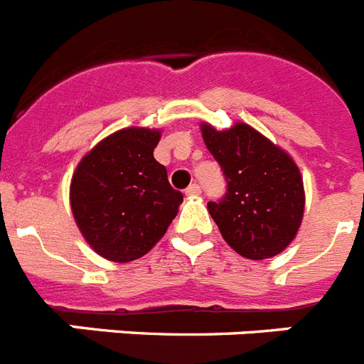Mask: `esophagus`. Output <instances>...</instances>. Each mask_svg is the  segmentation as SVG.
I'll use <instances>...</instances> for the list:
<instances>
[{"mask_svg":"<svg viewBox=\"0 0 364 364\" xmlns=\"http://www.w3.org/2000/svg\"><path fill=\"white\" fill-rule=\"evenodd\" d=\"M185 194L188 196V198H198V196L201 194V186L196 185V183H194V185H191L188 188H186Z\"/></svg>","mask_w":364,"mask_h":364,"instance_id":"esophagus-1","label":"esophagus"}]
</instances>
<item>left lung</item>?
Returning <instances> with one entry per match:
<instances>
[{
	"mask_svg": "<svg viewBox=\"0 0 364 364\" xmlns=\"http://www.w3.org/2000/svg\"><path fill=\"white\" fill-rule=\"evenodd\" d=\"M201 135L227 179L221 201L207 208L221 236L240 257H277L295 240L304 216V183L293 157L245 122Z\"/></svg>",
	"mask_w": 364,
	"mask_h": 364,
	"instance_id": "1",
	"label": "left lung"
}]
</instances>
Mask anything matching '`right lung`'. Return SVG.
<instances>
[{
    "instance_id": "obj_1",
    "label": "right lung",
    "mask_w": 364,
    "mask_h": 364,
    "mask_svg": "<svg viewBox=\"0 0 364 364\" xmlns=\"http://www.w3.org/2000/svg\"><path fill=\"white\" fill-rule=\"evenodd\" d=\"M161 129H119L82 157L69 186L73 218L97 255L112 262L144 257L164 236L183 194L154 159Z\"/></svg>"
}]
</instances>
